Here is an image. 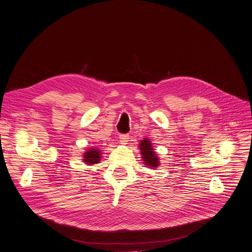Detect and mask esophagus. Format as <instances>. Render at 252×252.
Returning a JSON list of instances; mask_svg holds the SVG:
<instances>
[{
	"mask_svg": "<svg viewBox=\"0 0 252 252\" xmlns=\"http://www.w3.org/2000/svg\"><path fill=\"white\" fill-rule=\"evenodd\" d=\"M120 142L121 144H127V142L129 141V135L128 134H120Z\"/></svg>",
	"mask_w": 252,
	"mask_h": 252,
	"instance_id": "obj_1",
	"label": "esophagus"
}]
</instances>
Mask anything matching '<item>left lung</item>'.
<instances>
[{"label": "left lung", "mask_w": 252, "mask_h": 252, "mask_svg": "<svg viewBox=\"0 0 252 252\" xmlns=\"http://www.w3.org/2000/svg\"><path fill=\"white\" fill-rule=\"evenodd\" d=\"M140 145V150L143 162L145 165H147L149 168H156L159 165L158 155L155 152V149L152 148V143L148 139H144L141 141Z\"/></svg>", "instance_id": "8db88e82"}]
</instances>
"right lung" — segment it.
<instances>
[{
  "label": "right lung",
  "instance_id": "right-lung-1",
  "mask_svg": "<svg viewBox=\"0 0 252 252\" xmlns=\"http://www.w3.org/2000/svg\"><path fill=\"white\" fill-rule=\"evenodd\" d=\"M83 161L87 165H94L101 161V150L97 148H90L83 156Z\"/></svg>",
  "mask_w": 252,
  "mask_h": 252
}]
</instances>
